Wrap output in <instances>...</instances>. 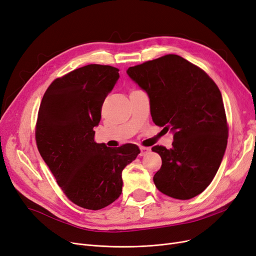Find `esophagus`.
I'll use <instances>...</instances> for the list:
<instances>
[{
    "instance_id": "esophagus-1",
    "label": "esophagus",
    "mask_w": 256,
    "mask_h": 256,
    "mask_svg": "<svg viewBox=\"0 0 256 256\" xmlns=\"http://www.w3.org/2000/svg\"><path fill=\"white\" fill-rule=\"evenodd\" d=\"M140 156H143L147 154L149 152H150V148H148V147H140Z\"/></svg>"
}]
</instances>
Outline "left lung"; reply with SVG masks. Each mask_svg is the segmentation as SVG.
I'll return each mask as SVG.
<instances>
[{
    "label": "left lung",
    "mask_w": 256,
    "mask_h": 256,
    "mask_svg": "<svg viewBox=\"0 0 256 256\" xmlns=\"http://www.w3.org/2000/svg\"><path fill=\"white\" fill-rule=\"evenodd\" d=\"M128 76L145 91L156 125L174 134L172 147L154 146L162 166L156 188L188 200L213 181L226 152L228 125L222 96L216 84L178 55H165L130 66Z\"/></svg>",
    "instance_id": "left-lung-1"
}]
</instances>
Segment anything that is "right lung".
<instances>
[{
    "instance_id": "right-lung-1",
    "label": "right lung",
    "mask_w": 256,
    "mask_h": 256,
    "mask_svg": "<svg viewBox=\"0 0 256 256\" xmlns=\"http://www.w3.org/2000/svg\"><path fill=\"white\" fill-rule=\"evenodd\" d=\"M118 78V68L110 66L79 68L50 84L39 108V152L66 197L84 208L116 201L122 170L140 154L134 144L111 148L94 140L102 106Z\"/></svg>"
}]
</instances>
